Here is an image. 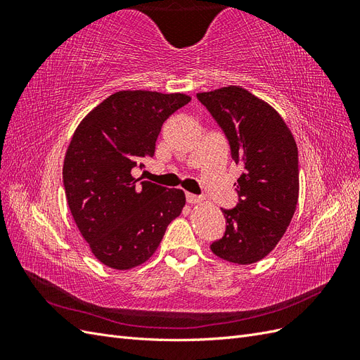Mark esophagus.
I'll use <instances>...</instances> for the list:
<instances>
[{
  "label": "esophagus",
  "instance_id": "obj_1",
  "mask_svg": "<svg viewBox=\"0 0 360 360\" xmlns=\"http://www.w3.org/2000/svg\"><path fill=\"white\" fill-rule=\"evenodd\" d=\"M186 200L189 204H200L204 201L202 197H200V195H195V193H191V192H186Z\"/></svg>",
  "mask_w": 360,
  "mask_h": 360
}]
</instances>
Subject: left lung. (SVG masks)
<instances>
[{
    "label": "left lung",
    "mask_w": 360,
    "mask_h": 360,
    "mask_svg": "<svg viewBox=\"0 0 360 360\" xmlns=\"http://www.w3.org/2000/svg\"><path fill=\"white\" fill-rule=\"evenodd\" d=\"M197 99L222 129L231 158L243 167L234 183L238 202L222 209L225 234L210 249L230 263H257L278 245L296 212V141L274 108L240 86L198 93Z\"/></svg>",
    "instance_id": "left-lung-1"
}]
</instances>
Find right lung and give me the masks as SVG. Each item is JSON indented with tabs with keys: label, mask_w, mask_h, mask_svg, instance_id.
<instances>
[{
	"label": "right lung",
	"mask_w": 360,
	"mask_h": 360,
	"mask_svg": "<svg viewBox=\"0 0 360 360\" xmlns=\"http://www.w3.org/2000/svg\"><path fill=\"white\" fill-rule=\"evenodd\" d=\"M189 102L181 93L118 91L75 130L64 158V191L76 226L105 266L143 264L181 213V189L141 181L130 171L141 158H153L162 124Z\"/></svg>",
	"instance_id": "add662e5"
}]
</instances>
